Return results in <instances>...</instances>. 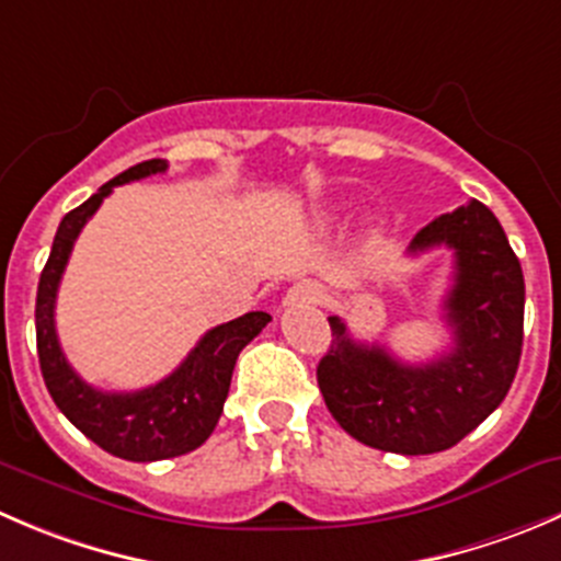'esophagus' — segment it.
Masks as SVG:
<instances>
[{
	"mask_svg": "<svg viewBox=\"0 0 561 561\" xmlns=\"http://www.w3.org/2000/svg\"><path fill=\"white\" fill-rule=\"evenodd\" d=\"M325 301V290L323 285H318V282H298V285H293L290 290H287V298L285 304H323Z\"/></svg>",
	"mask_w": 561,
	"mask_h": 561,
	"instance_id": "esophagus-1",
	"label": "esophagus"
}]
</instances>
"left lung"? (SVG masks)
Returning a JSON list of instances; mask_svg holds the SVG:
<instances>
[{
	"mask_svg": "<svg viewBox=\"0 0 561 561\" xmlns=\"http://www.w3.org/2000/svg\"><path fill=\"white\" fill-rule=\"evenodd\" d=\"M455 252L444 298L453 347L427 364H405L380 345L351 340L329 318L331 347L318 386L331 416L373 449L433 455L455 447L507 397L524 345V271L496 216L471 199L413 236L408 252Z\"/></svg>",
	"mask_w": 561,
	"mask_h": 561,
	"instance_id": "1",
	"label": "left lung"
}]
</instances>
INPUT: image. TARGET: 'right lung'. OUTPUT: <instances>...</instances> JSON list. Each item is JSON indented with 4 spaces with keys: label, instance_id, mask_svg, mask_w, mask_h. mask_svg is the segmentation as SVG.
Segmentation results:
<instances>
[{
    "label": "right lung",
    "instance_id": "right-lung-1",
    "mask_svg": "<svg viewBox=\"0 0 561 561\" xmlns=\"http://www.w3.org/2000/svg\"><path fill=\"white\" fill-rule=\"evenodd\" d=\"M159 172H167L164 159L142 161L103 183L87 203L65 214L54 236L46 268L37 282L35 301L37 358H41V373L51 400L90 442H95L114 458L134 460V463L178 458L208 442L225 411L238 353L271 320L268 312H247L243 318L216 325L197 342V347L188 353L186 362L175 373L139 391L95 389L70 367L57 340L54 304H57L59 279L73 252L76 238L114 186L142 181Z\"/></svg>",
    "mask_w": 561,
    "mask_h": 561
}]
</instances>
